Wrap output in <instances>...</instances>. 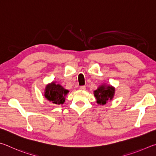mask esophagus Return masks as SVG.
Here are the masks:
<instances>
[{
    "mask_svg": "<svg viewBox=\"0 0 156 156\" xmlns=\"http://www.w3.org/2000/svg\"><path fill=\"white\" fill-rule=\"evenodd\" d=\"M80 89L81 90H86V86H80Z\"/></svg>",
    "mask_w": 156,
    "mask_h": 156,
    "instance_id": "obj_1",
    "label": "esophagus"
}]
</instances>
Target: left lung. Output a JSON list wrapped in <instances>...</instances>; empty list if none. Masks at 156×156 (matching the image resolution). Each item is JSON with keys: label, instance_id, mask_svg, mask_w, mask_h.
Listing matches in <instances>:
<instances>
[{"label": "left lung", "instance_id": "8db88e82", "mask_svg": "<svg viewBox=\"0 0 156 156\" xmlns=\"http://www.w3.org/2000/svg\"><path fill=\"white\" fill-rule=\"evenodd\" d=\"M115 88L112 86L103 84L100 86L96 90L94 91V97L97 99V103L100 105H105L109 100L113 99Z\"/></svg>", "mask_w": 156, "mask_h": 156}]
</instances>
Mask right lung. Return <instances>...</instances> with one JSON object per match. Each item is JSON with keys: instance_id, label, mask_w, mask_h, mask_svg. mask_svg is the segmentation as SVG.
I'll return each mask as SVG.
<instances>
[{"instance_id": "add662e5", "label": "right lung", "mask_w": 156, "mask_h": 156, "mask_svg": "<svg viewBox=\"0 0 156 156\" xmlns=\"http://www.w3.org/2000/svg\"><path fill=\"white\" fill-rule=\"evenodd\" d=\"M68 92L69 91L68 90H66L61 85L53 81L46 86L44 97L49 101L60 105L65 102V97Z\"/></svg>"}]
</instances>
